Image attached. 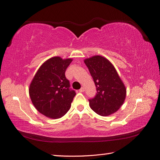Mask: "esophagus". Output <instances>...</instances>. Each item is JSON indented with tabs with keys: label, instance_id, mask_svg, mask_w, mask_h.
Segmentation results:
<instances>
[{
	"label": "esophagus",
	"instance_id": "obj_1",
	"mask_svg": "<svg viewBox=\"0 0 160 160\" xmlns=\"http://www.w3.org/2000/svg\"><path fill=\"white\" fill-rule=\"evenodd\" d=\"M84 91H85V88H81L79 89V92H81V93H82V92H84Z\"/></svg>",
	"mask_w": 160,
	"mask_h": 160
}]
</instances>
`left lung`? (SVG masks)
<instances>
[{"label":"left lung","mask_w":160,"mask_h":160,"mask_svg":"<svg viewBox=\"0 0 160 160\" xmlns=\"http://www.w3.org/2000/svg\"><path fill=\"white\" fill-rule=\"evenodd\" d=\"M96 86L97 94L89 99L90 108L101 116L116 112L126 97V88L113 64L105 57L95 55L84 60Z\"/></svg>","instance_id":"8db88e82"}]
</instances>
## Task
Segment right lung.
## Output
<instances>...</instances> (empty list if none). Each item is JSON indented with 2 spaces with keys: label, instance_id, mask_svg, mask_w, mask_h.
<instances>
[{
  "label": "right lung",
  "instance_id": "obj_1",
  "mask_svg": "<svg viewBox=\"0 0 160 160\" xmlns=\"http://www.w3.org/2000/svg\"><path fill=\"white\" fill-rule=\"evenodd\" d=\"M72 59L60 57L50 58L38 69L29 86L28 93L38 112L51 119H59L71 108L75 91L65 72Z\"/></svg>",
  "mask_w": 160,
  "mask_h": 160
}]
</instances>
